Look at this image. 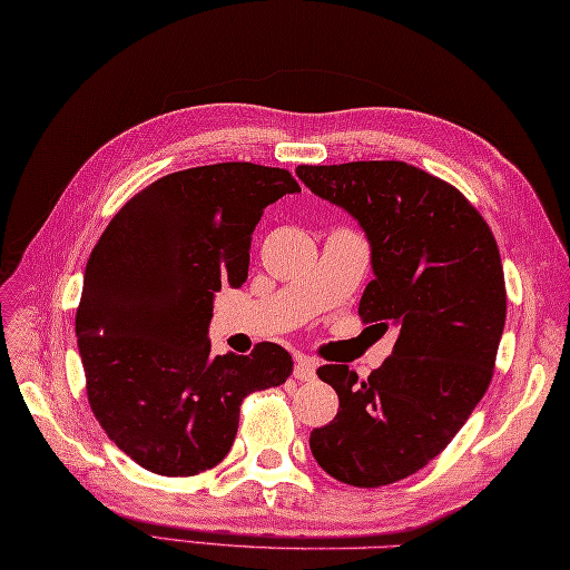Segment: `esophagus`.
<instances>
[{
  "label": "esophagus",
  "instance_id": "1",
  "mask_svg": "<svg viewBox=\"0 0 570 570\" xmlns=\"http://www.w3.org/2000/svg\"><path fill=\"white\" fill-rule=\"evenodd\" d=\"M293 376H295L297 381H315V379H317V364H315V358L297 356Z\"/></svg>",
  "mask_w": 570,
  "mask_h": 570
}]
</instances>
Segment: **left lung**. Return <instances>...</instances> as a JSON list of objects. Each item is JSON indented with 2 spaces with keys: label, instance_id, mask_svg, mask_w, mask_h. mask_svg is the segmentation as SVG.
<instances>
[{
  "label": "left lung",
  "instance_id": "obj_1",
  "mask_svg": "<svg viewBox=\"0 0 570 570\" xmlns=\"http://www.w3.org/2000/svg\"><path fill=\"white\" fill-rule=\"evenodd\" d=\"M297 177L368 238L374 281L358 317L399 327L366 381L346 364L317 368L340 411L309 433V450L340 482H399L448 448L490 386L507 320L497 240L452 184L405 161L299 165Z\"/></svg>",
  "mask_w": 570,
  "mask_h": 570
}]
</instances>
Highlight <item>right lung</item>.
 <instances>
[{
  "mask_svg": "<svg viewBox=\"0 0 570 570\" xmlns=\"http://www.w3.org/2000/svg\"><path fill=\"white\" fill-rule=\"evenodd\" d=\"M295 191L287 169L250 161L174 171L135 194L92 248L76 312L88 403L145 470H212L234 445L243 399L293 374L273 342L214 356L208 322L220 285L246 283L265 206Z\"/></svg>",
  "mask_w": 570,
  "mask_h": 570,
  "instance_id": "add662e5",
  "label": "right lung"
}]
</instances>
